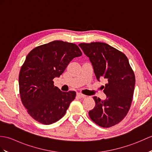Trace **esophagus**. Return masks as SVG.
Returning <instances> with one entry per match:
<instances>
[{"label": "esophagus", "mask_w": 152, "mask_h": 152, "mask_svg": "<svg viewBox=\"0 0 152 152\" xmlns=\"http://www.w3.org/2000/svg\"><path fill=\"white\" fill-rule=\"evenodd\" d=\"M77 97L79 98H83L86 97V95L82 94V93H77Z\"/></svg>", "instance_id": "34e87169"}]
</instances>
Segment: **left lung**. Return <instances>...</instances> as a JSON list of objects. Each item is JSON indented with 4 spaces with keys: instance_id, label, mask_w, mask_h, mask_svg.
<instances>
[{
    "instance_id": "8db88e82",
    "label": "left lung",
    "mask_w": 152,
    "mask_h": 152,
    "mask_svg": "<svg viewBox=\"0 0 152 152\" xmlns=\"http://www.w3.org/2000/svg\"><path fill=\"white\" fill-rule=\"evenodd\" d=\"M79 47L89 59L96 79L106 82L105 100L94 96L95 106L89 111L92 121L109 128L123 120L131 106L135 77L128 58L117 49L100 42L80 43Z\"/></svg>"
}]
</instances>
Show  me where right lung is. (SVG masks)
<instances>
[{"mask_svg": "<svg viewBox=\"0 0 152 152\" xmlns=\"http://www.w3.org/2000/svg\"><path fill=\"white\" fill-rule=\"evenodd\" d=\"M75 44L54 41L34 48L26 56L19 76L21 101L29 115L41 124L58 121L76 97L54 86L73 58L82 56Z\"/></svg>", "mask_w": 152, "mask_h": 152, "instance_id": "1", "label": "right lung"}]
</instances>
